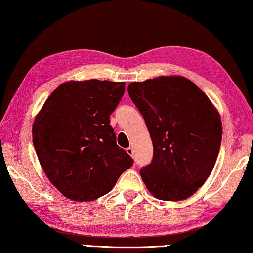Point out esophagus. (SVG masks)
<instances>
[{
	"instance_id": "34e87169",
	"label": "esophagus",
	"mask_w": 253,
	"mask_h": 253,
	"mask_svg": "<svg viewBox=\"0 0 253 253\" xmlns=\"http://www.w3.org/2000/svg\"><path fill=\"white\" fill-rule=\"evenodd\" d=\"M126 153L129 154L131 157H134V149L132 148V147H129V148H126Z\"/></svg>"
}]
</instances>
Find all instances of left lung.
<instances>
[{
    "label": "left lung",
    "mask_w": 253,
    "mask_h": 253,
    "mask_svg": "<svg viewBox=\"0 0 253 253\" xmlns=\"http://www.w3.org/2000/svg\"><path fill=\"white\" fill-rule=\"evenodd\" d=\"M127 92L145 119L154 147L140 175L157 199L184 200L215 166L221 142L218 111L205 92L181 76L131 83Z\"/></svg>",
    "instance_id": "obj_1"
}]
</instances>
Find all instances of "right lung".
<instances>
[{"mask_svg": "<svg viewBox=\"0 0 253 253\" xmlns=\"http://www.w3.org/2000/svg\"><path fill=\"white\" fill-rule=\"evenodd\" d=\"M124 90V83L68 81L50 94L35 118L33 143L42 169L68 199H98L133 164L116 145L110 124Z\"/></svg>", "mask_w": 253, "mask_h": 253, "instance_id": "1", "label": "right lung"}]
</instances>
